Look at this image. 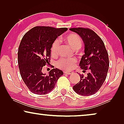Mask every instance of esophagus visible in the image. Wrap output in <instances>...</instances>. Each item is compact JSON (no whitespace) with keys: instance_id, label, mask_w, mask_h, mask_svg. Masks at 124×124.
I'll list each match as a JSON object with an SVG mask.
<instances>
[{"instance_id":"obj_1","label":"esophagus","mask_w":124,"mask_h":124,"mask_svg":"<svg viewBox=\"0 0 124 124\" xmlns=\"http://www.w3.org/2000/svg\"><path fill=\"white\" fill-rule=\"evenodd\" d=\"M64 73L65 74H68V75H69V74H72L73 73L72 72H67V71H65V72H64Z\"/></svg>"}]
</instances>
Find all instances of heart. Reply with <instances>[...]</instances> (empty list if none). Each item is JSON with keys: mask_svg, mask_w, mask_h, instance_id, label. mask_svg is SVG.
Returning <instances> with one entry per match:
<instances>
[{"mask_svg": "<svg viewBox=\"0 0 124 124\" xmlns=\"http://www.w3.org/2000/svg\"><path fill=\"white\" fill-rule=\"evenodd\" d=\"M64 40L74 50H78L82 47V41L80 37L77 34L71 33L66 35L64 38ZM60 43L58 39H55L52 42L51 47V53L54 56H57L59 52ZM77 60L75 59H67L62 58L57 61L56 66L62 70H70L75 66Z\"/></svg>", "mask_w": 124, "mask_h": 124, "instance_id": "b5f03b06", "label": "heart"}]
</instances>
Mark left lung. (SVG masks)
Here are the masks:
<instances>
[{
  "label": "left lung",
  "instance_id": "8db88e82",
  "mask_svg": "<svg viewBox=\"0 0 124 124\" xmlns=\"http://www.w3.org/2000/svg\"><path fill=\"white\" fill-rule=\"evenodd\" d=\"M69 29L77 33L84 42L85 54L79 66L84 72L89 71L86 77L79 74L80 81L73 89L81 95H91L99 90L107 77L109 64L108 52L102 39L93 30L85 28Z\"/></svg>",
  "mask_w": 124,
  "mask_h": 124
}]
</instances>
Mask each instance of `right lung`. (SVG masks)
<instances>
[{
	"instance_id": "add662e5",
	"label": "right lung",
	"mask_w": 124,
	"mask_h": 124,
	"mask_svg": "<svg viewBox=\"0 0 124 124\" xmlns=\"http://www.w3.org/2000/svg\"><path fill=\"white\" fill-rule=\"evenodd\" d=\"M67 29L35 26L22 38L18 50V68L22 79L34 94L45 95L50 93L63 74L62 71L54 68L46 75L43 73L42 68L50 62L52 42Z\"/></svg>"
}]
</instances>
